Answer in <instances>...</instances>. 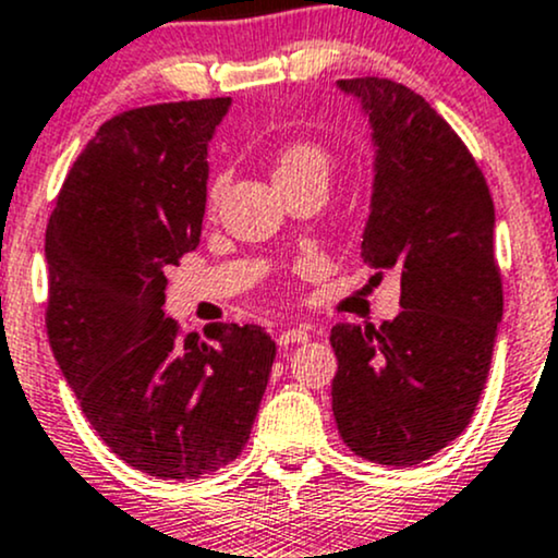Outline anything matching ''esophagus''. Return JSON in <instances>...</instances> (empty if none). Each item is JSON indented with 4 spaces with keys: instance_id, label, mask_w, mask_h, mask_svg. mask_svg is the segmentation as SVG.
Segmentation results:
<instances>
[{
    "instance_id": "1",
    "label": "esophagus",
    "mask_w": 558,
    "mask_h": 558,
    "mask_svg": "<svg viewBox=\"0 0 558 558\" xmlns=\"http://www.w3.org/2000/svg\"><path fill=\"white\" fill-rule=\"evenodd\" d=\"M311 331L308 327H292V329H284L279 335V345L281 348H290V345H300V342H308Z\"/></svg>"
}]
</instances>
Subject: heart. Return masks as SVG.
Listing matches in <instances>:
<instances>
[{
  "instance_id": "heart-1",
  "label": "heart",
  "mask_w": 558,
  "mask_h": 558,
  "mask_svg": "<svg viewBox=\"0 0 558 558\" xmlns=\"http://www.w3.org/2000/svg\"><path fill=\"white\" fill-rule=\"evenodd\" d=\"M329 166V153L322 144L308 140L287 142L274 160V181H277V186H292L308 179H327ZM218 192H221V184L216 181L210 186V203H216Z\"/></svg>"
}]
</instances>
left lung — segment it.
Here are the masks:
<instances>
[{
	"mask_svg": "<svg viewBox=\"0 0 558 558\" xmlns=\"http://www.w3.org/2000/svg\"><path fill=\"white\" fill-rule=\"evenodd\" d=\"M372 123L374 186L361 258L400 277L403 311L381 327L337 324L331 411L366 461L414 466L472 422L490 372L504 287L496 208L466 144L409 86L337 81Z\"/></svg>",
	"mask_w": 558,
	"mask_h": 558,
	"instance_id": "1",
	"label": "left lung"
}]
</instances>
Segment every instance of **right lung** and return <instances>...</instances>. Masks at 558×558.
I'll return each mask as SVG.
<instances>
[{"label":"right lung","instance_id":"right-lung-1","mask_svg":"<svg viewBox=\"0 0 558 558\" xmlns=\"http://www.w3.org/2000/svg\"><path fill=\"white\" fill-rule=\"evenodd\" d=\"M231 99L110 118L49 216L47 335L81 411L129 466L197 480L250 440L277 342L255 324L181 335L162 316L166 268L199 245L208 142Z\"/></svg>","mask_w":558,"mask_h":558}]
</instances>
